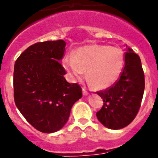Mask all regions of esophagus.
I'll return each mask as SVG.
<instances>
[{
  "instance_id": "34e87169",
  "label": "esophagus",
  "mask_w": 158,
  "mask_h": 158,
  "mask_svg": "<svg viewBox=\"0 0 158 158\" xmlns=\"http://www.w3.org/2000/svg\"><path fill=\"white\" fill-rule=\"evenodd\" d=\"M88 94H89V93H88V91H87V90L84 88V87H83V95H87Z\"/></svg>"
}]
</instances>
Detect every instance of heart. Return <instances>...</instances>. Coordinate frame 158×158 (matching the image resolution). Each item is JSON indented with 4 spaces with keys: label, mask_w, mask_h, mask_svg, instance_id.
<instances>
[{
    "label": "heart",
    "mask_w": 158,
    "mask_h": 158,
    "mask_svg": "<svg viewBox=\"0 0 158 158\" xmlns=\"http://www.w3.org/2000/svg\"><path fill=\"white\" fill-rule=\"evenodd\" d=\"M124 51L116 46L92 44L77 48L72 56L65 57L63 65L72 77L86 78L96 90L108 88L120 78L124 66Z\"/></svg>",
    "instance_id": "heart-1"
}]
</instances>
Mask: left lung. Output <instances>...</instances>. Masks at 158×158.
<instances>
[{
    "label": "left lung",
    "mask_w": 158,
    "mask_h": 158,
    "mask_svg": "<svg viewBox=\"0 0 158 158\" xmlns=\"http://www.w3.org/2000/svg\"><path fill=\"white\" fill-rule=\"evenodd\" d=\"M124 67L120 79L112 87L98 95L104 105L96 116L110 129H120L130 124L140 107L144 90V75L140 57L126 45Z\"/></svg>",
    "instance_id": "obj_1"
}]
</instances>
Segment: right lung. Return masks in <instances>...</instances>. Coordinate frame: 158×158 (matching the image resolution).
<instances>
[{
  "mask_svg": "<svg viewBox=\"0 0 158 158\" xmlns=\"http://www.w3.org/2000/svg\"><path fill=\"white\" fill-rule=\"evenodd\" d=\"M63 40L38 42L28 47L14 65V101L32 126L46 133L67 124L71 110L82 97V88L69 83L60 64Z\"/></svg>",
  "mask_w": 158,
  "mask_h": 158,
  "instance_id": "obj_1",
  "label": "right lung"
}]
</instances>
